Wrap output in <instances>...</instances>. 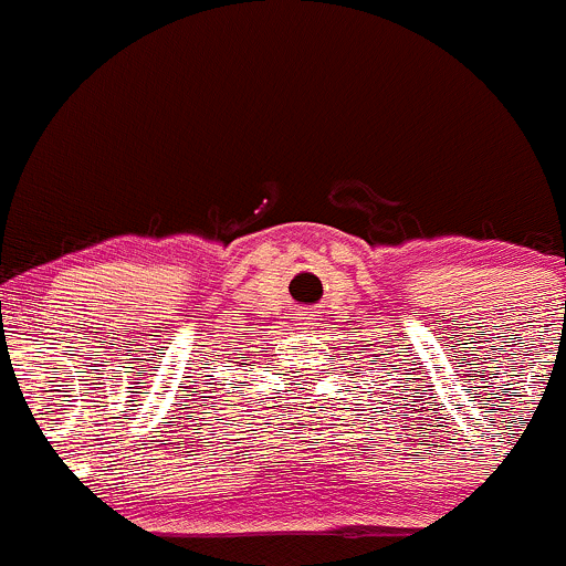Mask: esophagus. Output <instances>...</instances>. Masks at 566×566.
<instances>
[{
    "label": "esophagus",
    "instance_id": "esophagus-1",
    "mask_svg": "<svg viewBox=\"0 0 566 566\" xmlns=\"http://www.w3.org/2000/svg\"><path fill=\"white\" fill-rule=\"evenodd\" d=\"M295 323H298L301 328H308V325H314V314L312 312H298Z\"/></svg>",
    "mask_w": 566,
    "mask_h": 566
}]
</instances>
